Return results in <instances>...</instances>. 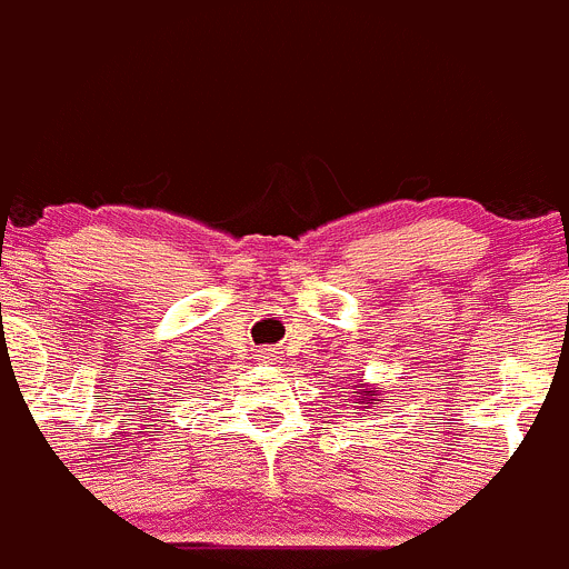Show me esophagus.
Here are the masks:
<instances>
[{
    "instance_id": "esophagus-1",
    "label": "esophagus",
    "mask_w": 569,
    "mask_h": 569,
    "mask_svg": "<svg viewBox=\"0 0 569 569\" xmlns=\"http://www.w3.org/2000/svg\"><path fill=\"white\" fill-rule=\"evenodd\" d=\"M259 358H262V361H279V349H264V352H262V356H259Z\"/></svg>"
}]
</instances>
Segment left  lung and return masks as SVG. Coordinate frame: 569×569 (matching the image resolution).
<instances>
[{"label":"left lung","instance_id":"8db88e82","mask_svg":"<svg viewBox=\"0 0 569 569\" xmlns=\"http://www.w3.org/2000/svg\"><path fill=\"white\" fill-rule=\"evenodd\" d=\"M363 395H369V392H361V389H358V392H356V398L361 400V403H363ZM363 409H367V406H363Z\"/></svg>","mask_w":569,"mask_h":569}]
</instances>
